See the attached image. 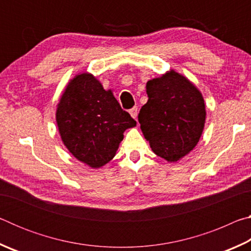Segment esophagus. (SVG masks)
Returning <instances> with one entry per match:
<instances>
[{
    "label": "esophagus",
    "mask_w": 251,
    "mask_h": 251,
    "mask_svg": "<svg viewBox=\"0 0 251 251\" xmlns=\"http://www.w3.org/2000/svg\"><path fill=\"white\" fill-rule=\"evenodd\" d=\"M129 114H130V116L134 118V120H136V118H137V115H138V109H137V107H133V108H131V109L129 110Z\"/></svg>",
    "instance_id": "esophagus-1"
}]
</instances>
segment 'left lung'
Returning a JSON list of instances; mask_svg holds the SVG:
<instances>
[{"label":"left lung","mask_w":251,"mask_h":251,"mask_svg":"<svg viewBox=\"0 0 251 251\" xmlns=\"http://www.w3.org/2000/svg\"><path fill=\"white\" fill-rule=\"evenodd\" d=\"M147 103L138 122L151 151L175 163L188 155L201 137L206 105L201 91L184 75L171 70L146 84Z\"/></svg>","instance_id":"1"}]
</instances>
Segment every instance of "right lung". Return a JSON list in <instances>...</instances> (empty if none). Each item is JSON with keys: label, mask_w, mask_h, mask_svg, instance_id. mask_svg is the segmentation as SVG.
<instances>
[{"label": "right lung", "mask_w": 251, "mask_h": 251, "mask_svg": "<svg viewBox=\"0 0 251 251\" xmlns=\"http://www.w3.org/2000/svg\"><path fill=\"white\" fill-rule=\"evenodd\" d=\"M61 139L76 159L100 168L116 155L124 131L136 122L114 96L112 90L91 73H79L66 85L56 108Z\"/></svg>", "instance_id": "obj_1"}]
</instances>
